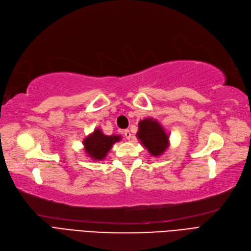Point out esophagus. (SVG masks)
I'll return each mask as SVG.
<instances>
[{
    "mask_svg": "<svg viewBox=\"0 0 251 251\" xmlns=\"http://www.w3.org/2000/svg\"><path fill=\"white\" fill-rule=\"evenodd\" d=\"M124 136L127 138V139H130V137H131V133H130V131L128 129H126L124 131Z\"/></svg>",
    "mask_w": 251,
    "mask_h": 251,
    "instance_id": "esophagus-1",
    "label": "esophagus"
}]
</instances>
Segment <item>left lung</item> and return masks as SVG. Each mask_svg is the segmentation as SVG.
Returning a JSON list of instances; mask_svg holds the SVG:
<instances>
[{"label": "left lung", "instance_id": "obj_1", "mask_svg": "<svg viewBox=\"0 0 251 251\" xmlns=\"http://www.w3.org/2000/svg\"><path fill=\"white\" fill-rule=\"evenodd\" d=\"M136 136L150 154L155 157L162 155L169 146V136L154 118L141 120Z\"/></svg>", "mask_w": 251, "mask_h": 251}]
</instances>
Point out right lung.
I'll return each instance as SVG.
<instances>
[{
    "label": "right lung",
    "instance_id": "add662e5",
    "mask_svg": "<svg viewBox=\"0 0 251 251\" xmlns=\"http://www.w3.org/2000/svg\"><path fill=\"white\" fill-rule=\"evenodd\" d=\"M120 140V135H104L100 129L96 128L83 140V145L85 151L91 159L101 161L106 157L113 145Z\"/></svg>",
    "mask_w": 251,
    "mask_h": 251
}]
</instances>
